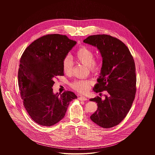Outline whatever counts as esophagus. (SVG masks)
<instances>
[{
	"instance_id": "1",
	"label": "esophagus",
	"mask_w": 155,
	"mask_h": 155,
	"mask_svg": "<svg viewBox=\"0 0 155 155\" xmlns=\"http://www.w3.org/2000/svg\"><path fill=\"white\" fill-rule=\"evenodd\" d=\"M78 99V100L81 101H87V98L86 97H85V96H80Z\"/></svg>"
}]
</instances>
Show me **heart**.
Instances as JSON below:
<instances>
[{
  "label": "heart",
  "instance_id": "1",
  "mask_svg": "<svg viewBox=\"0 0 155 155\" xmlns=\"http://www.w3.org/2000/svg\"><path fill=\"white\" fill-rule=\"evenodd\" d=\"M75 56L81 64L88 67L89 70L95 73L98 70L99 66L96 61L94 60V54L92 50L88 48L82 46L80 47L75 54ZM73 63L70 56H66L63 60L62 67L63 72L66 74H70L73 71ZM92 82L89 80H75L71 84V87L76 91L84 94L88 92Z\"/></svg>",
  "mask_w": 155,
  "mask_h": 155
}]
</instances>
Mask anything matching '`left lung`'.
Segmentation results:
<instances>
[{
  "instance_id": "left-lung-1",
  "label": "left lung",
  "mask_w": 155,
  "mask_h": 155,
  "mask_svg": "<svg viewBox=\"0 0 155 155\" xmlns=\"http://www.w3.org/2000/svg\"><path fill=\"white\" fill-rule=\"evenodd\" d=\"M83 42L96 47L102 58L98 82L93 90L96 93L107 92L104 100L99 96L89 99L97 105V110L90 118L104 128L113 127L126 117L135 98L137 78L134 60L127 46L110 35H91Z\"/></svg>"
}]
</instances>
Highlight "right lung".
Instances as JSON below:
<instances>
[{
  "mask_svg": "<svg viewBox=\"0 0 155 155\" xmlns=\"http://www.w3.org/2000/svg\"><path fill=\"white\" fill-rule=\"evenodd\" d=\"M77 44L66 35H46L25 50L20 60L18 87L24 106L37 124L52 126L65 116L70 102L77 98L73 92L54 94L53 86L63 75L62 63Z\"/></svg>",
  "mask_w": 155,
  "mask_h": 155,
  "instance_id": "obj_1",
  "label": "right lung"
}]
</instances>
